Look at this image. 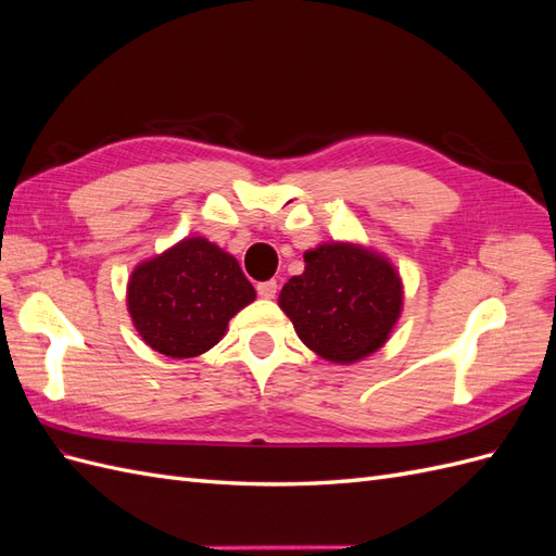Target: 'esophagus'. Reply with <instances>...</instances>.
I'll use <instances>...</instances> for the list:
<instances>
[{
    "mask_svg": "<svg viewBox=\"0 0 556 556\" xmlns=\"http://www.w3.org/2000/svg\"><path fill=\"white\" fill-rule=\"evenodd\" d=\"M276 292H278V282L276 280H264V282L257 285V294L262 299H274Z\"/></svg>",
    "mask_w": 556,
    "mask_h": 556,
    "instance_id": "34e87169",
    "label": "esophagus"
}]
</instances>
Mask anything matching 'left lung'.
Returning <instances> with one entry per match:
<instances>
[{"instance_id":"8db88e82","label":"left lung","mask_w":556,"mask_h":556,"mask_svg":"<svg viewBox=\"0 0 556 556\" xmlns=\"http://www.w3.org/2000/svg\"><path fill=\"white\" fill-rule=\"evenodd\" d=\"M306 271L280 292L296 336L319 357L352 364L376 352L401 313L394 266L350 243H325L306 255Z\"/></svg>"}]
</instances>
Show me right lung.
I'll list each match as a JSON object with an SVG mask.
<instances>
[{"label":"right lung","instance_id":"obj_1","mask_svg":"<svg viewBox=\"0 0 556 556\" xmlns=\"http://www.w3.org/2000/svg\"><path fill=\"white\" fill-rule=\"evenodd\" d=\"M255 299L239 262L206 239H185L143 262L129 278L127 304L141 339L166 357H197Z\"/></svg>","mask_w":556,"mask_h":556}]
</instances>
